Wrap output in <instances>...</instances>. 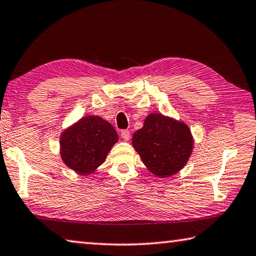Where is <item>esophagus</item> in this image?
Instances as JSON below:
<instances>
[{"label":"esophagus","instance_id":"34e87169","mask_svg":"<svg viewBox=\"0 0 256 256\" xmlns=\"http://www.w3.org/2000/svg\"><path fill=\"white\" fill-rule=\"evenodd\" d=\"M120 136L123 138V140L128 141L131 134H130V131H128V130H123V131H120Z\"/></svg>","mask_w":256,"mask_h":256}]
</instances>
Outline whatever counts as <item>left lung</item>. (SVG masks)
<instances>
[{"label": "left lung", "instance_id": "1", "mask_svg": "<svg viewBox=\"0 0 256 256\" xmlns=\"http://www.w3.org/2000/svg\"><path fill=\"white\" fill-rule=\"evenodd\" d=\"M132 144L150 173L168 178L188 163L194 149V136L182 120L152 112L144 118V126L134 132Z\"/></svg>", "mask_w": 256, "mask_h": 256}]
</instances>
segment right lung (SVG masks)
<instances>
[{
  "label": "right lung",
  "instance_id": "1",
  "mask_svg": "<svg viewBox=\"0 0 256 256\" xmlns=\"http://www.w3.org/2000/svg\"><path fill=\"white\" fill-rule=\"evenodd\" d=\"M118 136L109 122L100 116L80 118L60 134V157L67 168L80 176H88L106 160Z\"/></svg>",
  "mask_w": 256,
  "mask_h": 256
}]
</instances>
